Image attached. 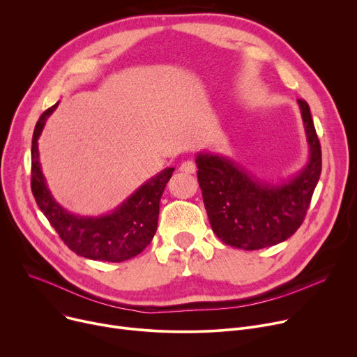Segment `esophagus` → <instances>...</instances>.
<instances>
[{"mask_svg":"<svg viewBox=\"0 0 357 357\" xmlns=\"http://www.w3.org/2000/svg\"><path fill=\"white\" fill-rule=\"evenodd\" d=\"M179 172L182 174H188V175H192L197 172V165L194 160H185L181 163L179 166Z\"/></svg>","mask_w":357,"mask_h":357,"instance_id":"esophagus-1","label":"esophagus"}]
</instances>
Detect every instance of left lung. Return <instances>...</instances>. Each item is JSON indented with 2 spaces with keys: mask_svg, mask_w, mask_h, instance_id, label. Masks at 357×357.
Returning a JSON list of instances; mask_svg holds the SVG:
<instances>
[{
  "mask_svg": "<svg viewBox=\"0 0 357 357\" xmlns=\"http://www.w3.org/2000/svg\"><path fill=\"white\" fill-rule=\"evenodd\" d=\"M308 145L304 168L281 183L247 174L227 156L197 155L198 182L212 231L227 245L259 250L286 241L303 224L321 174V149L310 107L297 100Z\"/></svg>",
  "mask_w": 357,
  "mask_h": 357,
  "instance_id": "8db88e82",
  "label": "left lung"
}]
</instances>
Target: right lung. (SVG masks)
<instances>
[{
  "label": "right lung",
  "mask_w": 357,
  "mask_h": 357,
  "mask_svg": "<svg viewBox=\"0 0 357 357\" xmlns=\"http://www.w3.org/2000/svg\"><path fill=\"white\" fill-rule=\"evenodd\" d=\"M57 105L40 116L33 133L31 191L38 208L64 244L77 255L107 263H122L136 257L153 238L158 228L160 197L175 169L166 168L140 185L110 213L100 217H82L68 212L53 198L38 159L37 140L45 121L56 110Z\"/></svg>",
  "instance_id": "right-lung-1"
}]
</instances>
